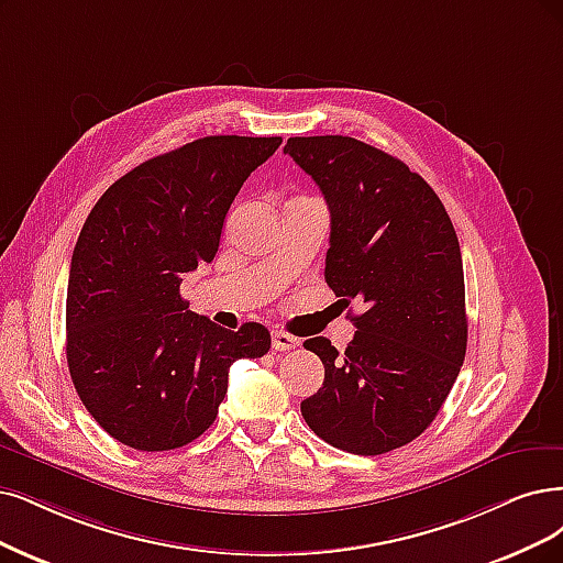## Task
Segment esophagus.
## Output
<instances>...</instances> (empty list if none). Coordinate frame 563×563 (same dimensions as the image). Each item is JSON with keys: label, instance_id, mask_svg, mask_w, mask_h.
<instances>
[{"label": "esophagus", "instance_id": "esophagus-1", "mask_svg": "<svg viewBox=\"0 0 563 563\" xmlns=\"http://www.w3.org/2000/svg\"><path fill=\"white\" fill-rule=\"evenodd\" d=\"M299 343H301V341H299L297 336L287 334V331H283V329H274V331H271V345H274V350H278V352L292 350V347H297Z\"/></svg>", "mask_w": 563, "mask_h": 563}]
</instances>
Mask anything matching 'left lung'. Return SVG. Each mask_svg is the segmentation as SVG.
<instances>
[{
    "label": "left lung",
    "instance_id": "8db88e82",
    "mask_svg": "<svg viewBox=\"0 0 563 563\" xmlns=\"http://www.w3.org/2000/svg\"><path fill=\"white\" fill-rule=\"evenodd\" d=\"M285 153L329 206L327 285L366 306L345 355L324 336L303 343L324 383L301 415L329 445L385 454L433 422L464 364L460 241L429 183L385 151L352 136H292Z\"/></svg>",
    "mask_w": 563,
    "mask_h": 563
}]
</instances>
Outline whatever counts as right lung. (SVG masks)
I'll return each instance as SVG.
<instances>
[{
    "label": "right lung",
    "mask_w": 563,
    "mask_h": 563,
    "mask_svg": "<svg viewBox=\"0 0 563 563\" xmlns=\"http://www.w3.org/2000/svg\"><path fill=\"white\" fill-rule=\"evenodd\" d=\"M280 136H203L143 162L95 203L67 287V362L82 406L122 445L162 452L216 422L229 366L271 334L192 313L183 274L211 264L224 216Z\"/></svg>",
    "instance_id": "1"
}]
</instances>
